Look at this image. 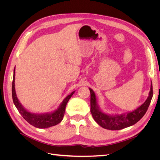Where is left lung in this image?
Listing matches in <instances>:
<instances>
[{"mask_svg": "<svg viewBox=\"0 0 160 160\" xmlns=\"http://www.w3.org/2000/svg\"><path fill=\"white\" fill-rule=\"evenodd\" d=\"M91 93V113L95 122L101 127L109 130H119L136 123L146 113L153 97V88L151 87L149 95L145 102L132 111L122 114H109L103 112L99 108L94 91L89 88Z\"/></svg>", "mask_w": 160, "mask_h": 160, "instance_id": "obj_1", "label": "left lung"}]
</instances>
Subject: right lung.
<instances>
[{
    "label": "right lung",
    "mask_w": 160,
    "mask_h": 160,
    "mask_svg": "<svg viewBox=\"0 0 160 160\" xmlns=\"http://www.w3.org/2000/svg\"><path fill=\"white\" fill-rule=\"evenodd\" d=\"M14 80H15V67L14 69L13 80L12 84V96L13 103L19 111V113L22 116V118L28 123H30L32 126L37 128L45 129L54 126V125H57L61 122L65 114L67 103L72 97V95L74 94L75 91H72L71 94L67 95L63 99V101H62L59 107L55 111H52V112L40 114L34 113L27 111L23 107L22 104L20 103V101L18 99L16 94L15 86H14Z\"/></svg>",
    "instance_id": "obj_1"
}]
</instances>
